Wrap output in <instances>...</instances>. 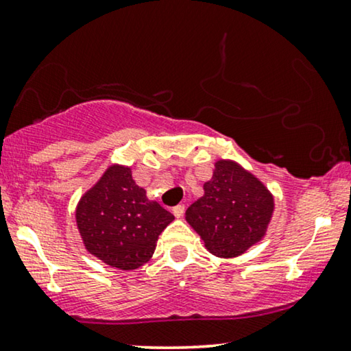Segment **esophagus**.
<instances>
[{
  "instance_id": "34e87169",
  "label": "esophagus",
  "mask_w": 351,
  "mask_h": 351,
  "mask_svg": "<svg viewBox=\"0 0 351 351\" xmlns=\"http://www.w3.org/2000/svg\"><path fill=\"white\" fill-rule=\"evenodd\" d=\"M184 213H185V206L184 204H177V206H174V208H172V214H174L176 217H182Z\"/></svg>"
}]
</instances>
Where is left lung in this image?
Masks as SVG:
<instances>
[{
  "label": "left lung",
  "instance_id": "obj_1",
  "mask_svg": "<svg viewBox=\"0 0 351 351\" xmlns=\"http://www.w3.org/2000/svg\"><path fill=\"white\" fill-rule=\"evenodd\" d=\"M273 213V196L261 180L234 165L215 162L204 196L186 209V222L210 254L237 257L261 241Z\"/></svg>",
  "mask_w": 351,
  "mask_h": 351
}]
</instances>
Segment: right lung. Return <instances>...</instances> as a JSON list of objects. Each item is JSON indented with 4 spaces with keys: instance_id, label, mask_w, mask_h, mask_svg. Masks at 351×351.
Wrapping results in <instances>:
<instances>
[{
    "instance_id": "add662e5",
    "label": "right lung",
    "mask_w": 351,
    "mask_h": 351,
    "mask_svg": "<svg viewBox=\"0 0 351 351\" xmlns=\"http://www.w3.org/2000/svg\"><path fill=\"white\" fill-rule=\"evenodd\" d=\"M172 220L174 215L148 201L131 169L121 166L108 167L76 209L86 249L119 270H134L150 261L158 237Z\"/></svg>"
}]
</instances>
